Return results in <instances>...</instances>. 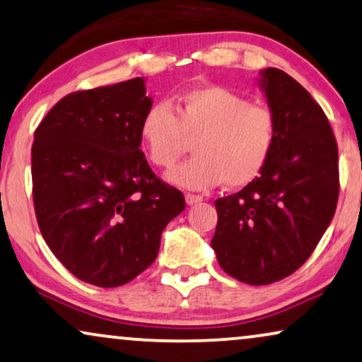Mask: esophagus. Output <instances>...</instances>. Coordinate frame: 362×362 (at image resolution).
<instances>
[{"label": "esophagus", "mask_w": 362, "mask_h": 362, "mask_svg": "<svg viewBox=\"0 0 362 362\" xmlns=\"http://www.w3.org/2000/svg\"><path fill=\"white\" fill-rule=\"evenodd\" d=\"M185 198H186V203L189 204V206L198 204V203H201V201H203V196H199V194H191V192H187Z\"/></svg>", "instance_id": "obj_1"}]
</instances>
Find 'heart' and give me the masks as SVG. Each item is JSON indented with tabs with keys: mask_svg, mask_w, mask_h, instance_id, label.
<instances>
[{
	"mask_svg": "<svg viewBox=\"0 0 362 362\" xmlns=\"http://www.w3.org/2000/svg\"><path fill=\"white\" fill-rule=\"evenodd\" d=\"M139 138L149 161L163 170L175 166L194 141L196 156L168 175L173 185L208 189L224 181L228 187H244L269 163L278 123L266 105L209 84L181 95L176 111L168 103L149 107L141 119Z\"/></svg>",
	"mask_w": 362,
	"mask_h": 362,
	"instance_id": "1",
	"label": "heart"
}]
</instances>
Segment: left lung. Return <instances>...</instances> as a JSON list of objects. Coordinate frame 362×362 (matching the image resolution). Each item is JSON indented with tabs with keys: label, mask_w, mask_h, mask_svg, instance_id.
<instances>
[{
	"label": "left lung",
	"mask_w": 362,
	"mask_h": 362,
	"mask_svg": "<svg viewBox=\"0 0 362 362\" xmlns=\"http://www.w3.org/2000/svg\"><path fill=\"white\" fill-rule=\"evenodd\" d=\"M259 86L278 123L274 151L251 185L214 201L211 239L219 266L251 286L288 278L306 262L339 196L337 144L321 106L278 68L262 69Z\"/></svg>",
	"instance_id": "left-lung-1"
}]
</instances>
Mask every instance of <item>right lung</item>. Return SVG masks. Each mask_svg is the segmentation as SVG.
<instances>
[{
  "mask_svg": "<svg viewBox=\"0 0 362 362\" xmlns=\"http://www.w3.org/2000/svg\"><path fill=\"white\" fill-rule=\"evenodd\" d=\"M153 106L144 78L64 96L35 131L33 203L37 226L69 273L118 288L156 259L185 196L156 177L139 124Z\"/></svg>",
  "mask_w": 362,
  "mask_h": 362,
  "instance_id": "right-lung-1",
  "label": "right lung"
}]
</instances>
